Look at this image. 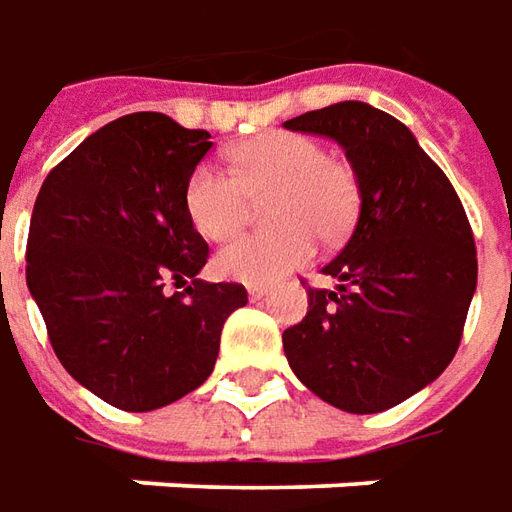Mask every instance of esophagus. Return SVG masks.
I'll list each match as a JSON object with an SVG mask.
<instances>
[{"label": "esophagus", "instance_id": "1", "mask_svg": "<svg viewBox=\"0 0 512 512\" xmlns=\"http://www.w3.org/2000/svg\"><path fill=\"white\" fill-rule=\"evenodd\" d=\"M249 297H252V300H260V297H266V294H269V286H260V283H252V286H249Z\"/></svg>", "mask_w": 512, "mask_h": 512}]
</instances>
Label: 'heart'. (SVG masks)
Wrapping results in <instances>:
<instances>
[{
    "label": "heart",
    "instance_id": "obj_1",
    "mask_svg": "<svg viewBox=\"0 0 512 512\" xmlns=\"http://www.w3.org/2000/svg\"><path fill=\"white\" fill-rule=\"evenodd\" d=\"M232 175L215 164H198L186 181V212L209 240L238 235L255 198H266L274 229L229 243L215 269L240 283H272L314 255L320 240L343 238L357 218L354 172L326 158L317 141L297 133H260L229 150Z\"/></svg>",
    "mask_w": 512,
    "mask_h": 512
}]
</instances>
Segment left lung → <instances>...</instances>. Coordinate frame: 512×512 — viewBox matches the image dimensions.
Here are the masks:
<instances>
[{
	"instance_id": "8db88e82",
	"label": "left lung",
	"mask_w": 512,
	"mask_h": 512,
	"mask_svg": "<svg viewBox=\"0 0 512 512\" xmlns=\"http://www.w3.org/2000/svg\"><path fill=\"white\" fill-rule=\"evenodd\" d=\"M345 150L360 218L309 289L306 317L283 331L291 371L311 394L348 414L388 411L453 360L476 291V246L445 172L394 115L340 101L283 124Z\"/></svg>"
}]
</instances>
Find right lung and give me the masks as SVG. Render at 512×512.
I'll return each mask as SVG.
<instances>
[{"label":"right lung","mask_w":512,"mask_h":512,"mask_svg":"<svg viewBox=\"0 0 512 512\" xmlns=\"http://www.w3.org/2000/svg\"><path fill=\"white\" fill-rule=\"evenodd\" d=\"M212 141L164 113L87 135L39 189L27 289L67 374L121 411H155L212 374L240 283H206L186 181ZM186 285L169 295L166 286Z\"/></svg>","instance_id":"obj_1"}]
</instances>
